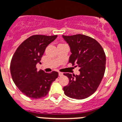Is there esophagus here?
Masks as SVG:
<instances>
[{
  "mask_svg": "<svg viewBox=\"0 0 122 122\" xmlns=\"http://www.w3.org/2000/svg\"><path fill=\"white\" fill-rule=\"evenodd\" d=\"M59 75L60 76H62L63 75V73H61V72H59Z\"/></svg>",
  "mask_w": 122,
  "mask_h": 122,
  "instance_id": "obj_1",
  "label": "esophagus"
}]
</instances>
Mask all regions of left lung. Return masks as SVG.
Listing matches in <instances>:
<instances>
[{
  "label": "left lung",
  "mask_w": 122,
  "mask_h": 122,
  "mask_svg": "<svg viewBox=\"0 0 122 122\" xmlns=\"http://www.w3.org/2000/svg\"><path fill=\"white\" fill-rule=\"evenodd\" d=\"M62 37L70 48L69 62L79 67L80 71L79 75L63 74L69 79L68 85L63 88L64 93L70 98H87L96 91L104 75V51L96 40L86 35H62Z\"/></svg>",
  "instance_id": "left-lung-1"
}]
</instances>
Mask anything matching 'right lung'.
<instances>
[{
  "label": "right lung",
  "instance_id": "1",
  "mask_svg": "<svg viewBox=\"0 0 122 122\" xmlns=\"http://www.w3.org/2000/svg\"><path fill=\"white\" fill-rule=\"evenodd\" d=\"M57 35H33L24 41L13 54L10 63L12 80L18 88L27 97L39 99L49 93L53 81L58 77L57 71L48 73L38 71L46 47L57 38Z\"/></svg>",
  "mask_w": 122,
  "mask_h": 122
}]
</instances>
